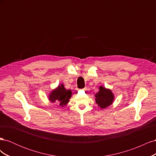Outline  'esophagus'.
<instances>
[{
  "label": "esophagus",
  "mask_w": 156,
  "mask_h": 156,
  "mask_svg": "<svg viewBox=\"0 0 156 156\" xmlns=\"http://www.w3.org/2000/svg\"><path fill=\"white\" fill-rule=\"evenodd\" d=\"M83 90L84 91H86V90H87V88H84Z\"/></svg>",
  "instance_id": "34e87169"
}]
</instances>
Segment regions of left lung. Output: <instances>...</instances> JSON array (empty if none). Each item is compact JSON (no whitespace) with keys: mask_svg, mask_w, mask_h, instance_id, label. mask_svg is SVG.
I'll return each mask as SVG.
<instances>
[{"mask_svg":"<svg viewBox=\"0 0 156 156\" xmlns=\"http://www.w3.org/2000/svg\"><path fill=\"white\" fill-rule=\"evenodd\" d=\"M96 102L100 108H105L114 101L115 96L111 90L104 87H99V91L95 95Z\"/></svg>","mask_w":156,"mask_h":156,"instance_id":"8db88e82","label":"left lung"}]
</instances>
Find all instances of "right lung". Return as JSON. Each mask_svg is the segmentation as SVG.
<instances>
[{"instance_id":"right-lung-1","label":"right lung","mask_w":156,"mask_h":156,"mask_svg":"<svg viewBox=\"0 0 156 156\" xmlns=\"http://www.w3.org/2000/svg\"><path fill=\"white\" fill-rule=\"evenodd\" d=\"M72 91L64 88L63 84L58 85L53 89L49 95V100L52 103H58L59 105L64 107L66 105L72 97Z\"/></svg>"}]
</instances>
